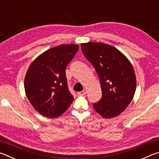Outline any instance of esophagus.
<instances>
[{
  "label": "esophagus",
  "instance_id": "esophagus-1",
  "mask_svg": "<svg viewBox=\"0 0 159 159\" xmlns=\"http://www.w3.org/2000/svg\"><path fill=\"white\" fill-rule=\"evenodd\" d=\"M86 94V90H83V91H80V92H78V95H84Z\"/></svg>",
  "mask_w": 159,
  "mask_h": 159
}]
</instances>
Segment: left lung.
Segmentation results:
<instances>
[{
	"label": "left lung",
	"mask_w": 159,
	"mask_h": 159,
	"mask_svg": "<svg viewBox=\"0 0 159 159\" xmlns=\"http://www.w3.org/2000/svg\"><path fill=\"white\" fill-rule=\"evenodd\" d=\"M82 52L99 76L102 96L93 107L105 118L120 115L133 99L136 90L133 66L123 54L103 43H81Z\"/></svg>",
	"instance_id": "8db88e82"
}]
</instances>
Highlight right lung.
<instances>
[{"label":"right lung","mask_w":159,"mask_h":159,"mask_svg":"<svg viewBox=\"0 0 159 159\" xmlns=\"http://www.w3.org/2000/svg\"><path fill=\"white\" fill-rule=\"evenodd\" d=\"M79 48L75 44L58 45L38 56L29 66L25 79V93L31 105L43 116H60L73 102L65 69Z\"/></svg>","instance_id":"add662e5"}]
</instances>
